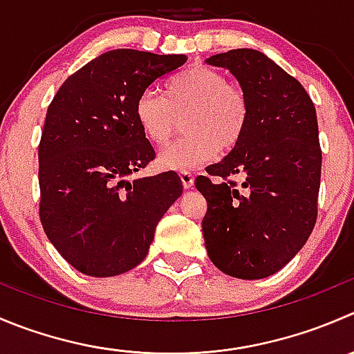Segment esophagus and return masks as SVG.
Listing matches in <instances>:
<instances>
[{
  "label": "esophagus",
  "instance_id": "esophagus-1",
  "mask_svg": "<svg viewBox=\"0 0 354 354\" xmlns=\"http://www.w3.org/2000/svg\"><path fill=\"white\" fill-rule=\"evenodd\" d=\"M180 178H181V183H183L185 188L194 187V174L192 173H188V171H181Z\"/></svg>",
  "mask_w": 354,
  "mask_h": 354
}]
</instances>
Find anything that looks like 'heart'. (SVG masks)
Listing matches in <instances>:
<instances>
[{
    "label": "heart",
    "instance_id": "heart-1",
    "mask_svg": "<svg viewBox=\"0 0 354 354\" xmlns=\"http://www.w3.org/2000/svg\"><path fill=\"white\" fill-rule=\"evenodd\" d=\"M187 133L157 157L162 169H188L207 162L216 152L235 149L249 124L245 91L207 65H192L166 84V98L145 90L135 102V121L149 142L164 145L183 118Z\"/></svg>",
    "mask_w": 354,
    "mask_h": 354
}]
</instances>
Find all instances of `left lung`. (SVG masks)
<instances>
[{
    "label": "left lung",
    "instance_id": "8db88e82",
    "mask_svg": "<svg viewBox=\"0 0 354 354\" xmlns=\"http://www.w3.org/2000/svg\"><path fill=\"white\" fill-rule=\"evenodd\" d=\"M249 100V124L221 162L195 187L207 201L202 219L209 259L223 273L257 280L282 270L317 223L322 149L317 111L296 77L249 48L212 55ZM235 177H242L239 184Z\"/></svg>",
    "mask_w": 354,
    "mask_h": 354
}]
</instances>
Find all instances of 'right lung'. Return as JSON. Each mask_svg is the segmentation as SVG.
Returning a JSON list of instances; mask_svg holds the SVG:
<instances>
[{"label": "right lung", "instance_id": "right-lung-1", "mask_svg": "<svg viewBox=\"0 0 354 354\" xmlns=\"http://www.w3.org/2000/svg\"><path fill=\"white\" fill-rule=\"evenodd\" d=\"M185 55L112 50L65 79L39 142V219L60 256L90 277L129 272L149 254L157 223L183 192L174 171L129 176L156 159L135 102Z\"/></svg>", "mask_w": 354, "mask_h": 354}]
</instances>
